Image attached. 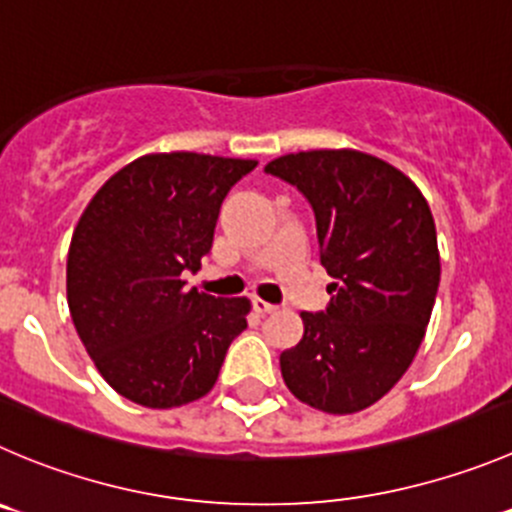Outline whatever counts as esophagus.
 I'll list each match as a JSON object with an SVG mask.
<instances>
[{"instance_id": "34e87169", "label": "esophagus", "mask_w": 512, "mask_h": 512, "mask_svg": "<svg viewBox=\"0 0 512 512\" xmlns=\"http://www.w3.org/2000/svg\"><path fill=\"white\" fill-rule=\"evenodd\" d=\"M253 309L259 311V314H274V311L279 309V306L269 304V301H264V299H253Z\"/></svg>"}]
</instances>
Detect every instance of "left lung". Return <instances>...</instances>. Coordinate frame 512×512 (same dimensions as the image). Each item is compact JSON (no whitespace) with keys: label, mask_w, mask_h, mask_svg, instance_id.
<instances>
[{"label":"left lung","mask_w":512,"mask_h":512,"mask_svg":"<svg viewBox=\"0 0 512 512\" xmlns=\"http://www.w3.org/2000/svg\"><path fill=\"white\" fill-rule=\"evenodd\" d=\"M279 175L309 198L332 301L301 311L304 337L279 357L299 402L354 415L410 369L435 306L440 251L420 188L377 155L354 148L274 158Z\"/></svg>","instance_id":"8db88e82"}]
</instances>
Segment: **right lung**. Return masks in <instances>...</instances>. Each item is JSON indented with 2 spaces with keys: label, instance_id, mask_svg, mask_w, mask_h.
Instances as JSON below:
<instances>
[{
  "label": "right lung",
  "instance_id": "right-lung-1",
  "mask_svg": "<svg viewBox=\"0 0 512 512\" xmlns=\"http://www.w3.org/2000/svg\"><path fill=\"white\" fill-rule=\"evenodd\" d=\"M256 163L140 155L82 211L67 253L72 324L102 379L135 405L170 410L206 397L246 329V296L186 289L183 271L201 269L223 198Z\"/></svg>",
  "mask_w": 512,
  "mask_h": 512
}]
</instances>
